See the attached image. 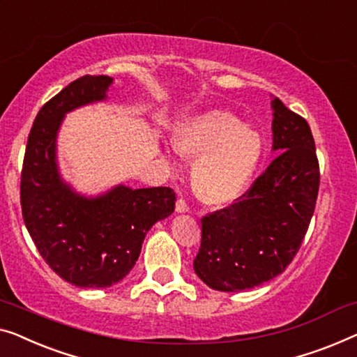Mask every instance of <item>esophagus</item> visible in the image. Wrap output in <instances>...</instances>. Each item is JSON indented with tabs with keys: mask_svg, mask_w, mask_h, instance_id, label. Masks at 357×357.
<instances>
[{
	"mask_svg": "<svg viewBox=\"0 0 357 357\" xmlns=\"http://www.w3.org/2000/svg\"><path fill=\"white\" fill-rule=\"evenodd\" d=\"M175 211H177V213H178V214L188 213V211H190V208H188L187 201H185L183 198H180V199L177 201V204H175Z\"/></svg>",
	"mask_w": 357,
	"mask_h": 357,
	"instance_id": "esophagus-1",
	"label": "esophagus"
}]
</instances>
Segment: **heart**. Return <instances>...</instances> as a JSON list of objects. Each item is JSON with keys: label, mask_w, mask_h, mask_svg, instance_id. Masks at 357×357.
I'll list each match as a JSON object with an SVG mask.
<instances>
[{"label": "heart", "mask_w": 357, "mask_h": 357, "mask_svg": "<svg viewBox=\"0 0 357 357\" xmlns=\"http://www.w3.org/2000/svg\"><path fill=\"white\" fill-rule=\"evenodd\" d=\"M170 140L180 156L195 161L191 185L199 201L213 208H225L245 195L264 151L256 128L220 109L183 117Z\"/></svg>", "instance_id": "b5f03b06"}]
</instances>
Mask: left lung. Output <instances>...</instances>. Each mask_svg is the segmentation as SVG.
<instances>
[{"instance_id":"8db88e82","label":"left lung","mask_w":357,"mask_h":357,"mask_svg":"<svg viewBox=\"0 0 357 357\" xmlns=\"http://www.w3.org/2000/svg\"><path fill=\"white\" fill-rule=\"evenodd\" d=\"M277 154L241 201L203 217L193 268L217 291H241L280 275L312 219L319 191L316 144L307 122L272 96Z\"/></svg>"}]
</instances>
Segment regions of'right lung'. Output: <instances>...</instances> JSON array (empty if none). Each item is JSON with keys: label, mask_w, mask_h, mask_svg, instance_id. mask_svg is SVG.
Wrapping results in <instances>:
<instances>
[{"label": "right lung", "mask_w": 357, "mask_h": 357, "mask_svg": "<svg viewBox=\"0 0 357 357\" xmlns=\"http://www.w3.org/2000/svg\"><path fill=\"white\" fill-rule=\"evenodd\" d=\"M112 84L107 75L80 77L41 107L20 177L22 217L35 246L61 278L80 288L121 282L138 261L148 230L175 209L172 188L119 183L86 196L61 175L58 133L66 114L106 101Z\"/></svg>", "instance_id": "add662e5"}]
</instances>
